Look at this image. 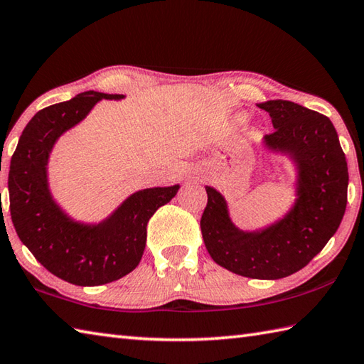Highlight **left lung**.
Instances as JSON below:
<instances>
[{"mask_svg":"<svg viewBox=\"0 0 364 364\" xmlns=\"http://www.w3.org/2000/svg\"><path fill=\"white\" fill-rule=\"evenodd\" d=\"M258 107L269 112L275 128L262 137V149L292 162L296 200L275 222L242 230L231 220L225 197L205 186L208 205L200 227L206 250L219 266L257 280H278L305 267L336 233L347 205L349 172L326 115L286 100Z\"/></svg>","mask_w":364,"mask_h":364,"instance_id":"8db88e82","label":"left lung"}]
</instances>
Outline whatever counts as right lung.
<instances>
[{"instance_id": "obj_1", "label": "right lung", "mask_w": 364, "mask_h": 364, "mask_svg": "<svg viewBox=\"0 0 364 364\" xmlns=\"http://www.w3.org/2000/svg\"><path fill=\"white\" fill-rule=\"evenodd\" d=\"M123 98L89 90L45 107L23 129L11 159L7 186L15 231L45 269L72 284H106L134 270L145 250L146 223L180 189L173 184L137 191L98 223L73 219L53 197L48 162L59 137L98 102Z\"/></svg>"}]
</instances>
